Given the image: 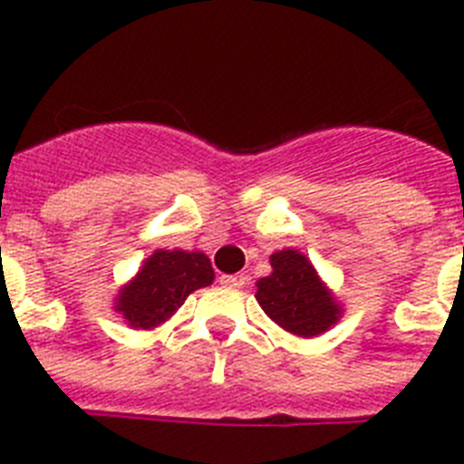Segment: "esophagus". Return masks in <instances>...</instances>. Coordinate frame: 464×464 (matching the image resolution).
Instances as JSON below:
<instances>
[{"instance_id": "obj_1", "label": "esophagus", "mask_w": 464, "mask_h": 464, "mask_svg": "<svg viewBox=\"0 0 464 464\" xmlns=\"http://www.w3.org/2000/svg\"><path fill=\"white\" fill-rule=\"evenodd\" d=\"M220 283L227 288H244L246 276L244 274H225V276H220Z\"/></svg>"}]
</instances>
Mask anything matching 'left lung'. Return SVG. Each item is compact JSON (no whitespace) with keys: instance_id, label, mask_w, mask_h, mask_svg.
<instances>
[{"instance_id":"8db88e82","label":"left lung","mask_w":464,"mask_h":464,"mask_svg":"<svg viewBox=\"0 0 464 464\" xmlns=\"http://www.w3.org/2000/svg\"><path fill=\"white\" fill-rule=\"evenodd\" d=\"M272 274L256 283L262 311L295 337H318L337 325L342 302L318 276L309 257L297 248H283L272 257Z\"/></svg>"}]
</instances>
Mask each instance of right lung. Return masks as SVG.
<instances>
[{"instance_id":"right-lung-1","label":"right lung","mask_w":464,"mask_h":464,"mask_svg":"<svg viewBox=\"0 0 464 464\" xmlns=\"http://www.w3.org/2000/svg\"><path fill=\"white\" fill-rule=\"evenodd\" d=\"M211 260L199 251L158 248L116 295L113 311L134 330H153L169 321L188 295L211 285Z\"/></svg>"}]
</instances>
